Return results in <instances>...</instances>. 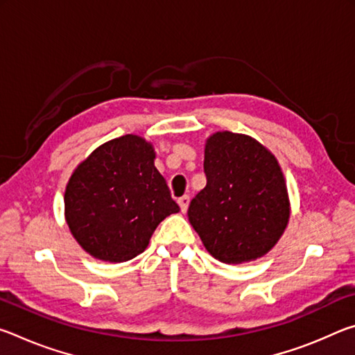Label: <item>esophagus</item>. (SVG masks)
<instances>
[{"mask_svg":"<svg viewBox=\"0 0 355 355\" xmlns=\"http://www.w3.org/2000/svg\"><path fill=\"white\" fill-rule=\"evenodd\" d=\"M178 205H180V208H182V211L186 213V209H188V207H189V196L180 197V199H178Z\"/></svg>","mask_w":355,"mask_h":355,"instance_id":"obj_1","label":"esophagus"}]
</instances>
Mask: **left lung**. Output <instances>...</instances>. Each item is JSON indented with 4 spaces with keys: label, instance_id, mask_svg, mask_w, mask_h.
Wrapping results in <instances>:
<instances>
[{
    "label": "left lung",
    "instance_id": "obj_1",
    "mask_svg": "<svg viewBox=\"0 0 355 355\" xmlns=\"http://www.w3.org/2000/svg\"><path fill=\"white\" fill-rule=\"evenodd\" d=\"M207 186L188 218L203 245L222 263H244L271 250L290 219L277 159L250 136L219 131L205 146Z\"/></svg>",
    "mask_w": 355,
    "mask_h": 355
}]
</instances>
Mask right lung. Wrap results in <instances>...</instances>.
I'll use <instances>...</instances> for the list:
<instances>
[{"label": "right lung", "mask_w": 355, "mask_h": 355, "mask_svg": "<svg viewBox=\"0 0 355 355\" xmlns=\"http://www.w3.org/2000/svg\"><path fill=\"white\" fill-rule=\"evenodd\" d=\"M153 161L152 144L127 135L76 167L65 188V219L87 254L128 261L147 249L161 220L180 211Z\"/></svg>", "instance_id": "add662e5"}]
</instances>
